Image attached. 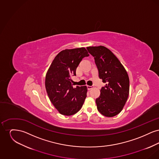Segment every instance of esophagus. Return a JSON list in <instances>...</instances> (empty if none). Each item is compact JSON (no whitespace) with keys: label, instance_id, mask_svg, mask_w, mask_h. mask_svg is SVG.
<instances>
[{"label":"esophagus","instance_id":"obj_1","mask_svg":"<svg viewBox=\"0 0 159 159\" xmlns=\"http://www.w3.org/2000/svg\"><path fill=\"white\" fill-rule=\"evenodd\" d=\"M93 87H94L93 86H88V85L87 86V88H88V90H91Z\"/></svg>","mask_w":159,"mask_h":159}]
</instances>
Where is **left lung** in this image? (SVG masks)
<instances>
[{"label": "left lung", "mask_w": 159, "mask_h": 159, "mask_svg": "<svg viewBox=\"0 0 159 159\" xmlns=\"http://www.w3.org/2000/svg\"><path fill=\"white\" fill-rule=\"evenodd\" d=\"M86 48L94 57L99 78L106 83L100 91L99 97L96 99L97 109L106 117H114L121 112L128 98V75L120 61L105 46Z\"/></svg>", "instance_id": "left-lung-1"}]
</instances>
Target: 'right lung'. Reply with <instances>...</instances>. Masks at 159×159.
I'll use <instances>...</instances> for the list:
<instances>
[{"label":"right lung","mask_w":159,"mask_h":159,"mask_svg":"<svg viewBox=\"0 0 159 159\" xmlns=\"http://www.w3.org/2000/svg\"><path fill=\"white\" fill-rule=\"evenodd\" d=\"M89 54L84 48L65 49L55 57L45 77L48 97L60 113L71 116L78 112L86 97V86L73 87L71 77L84 57Z\"/></svg>","instance_id":"right-lung-1"}]
</instances>
